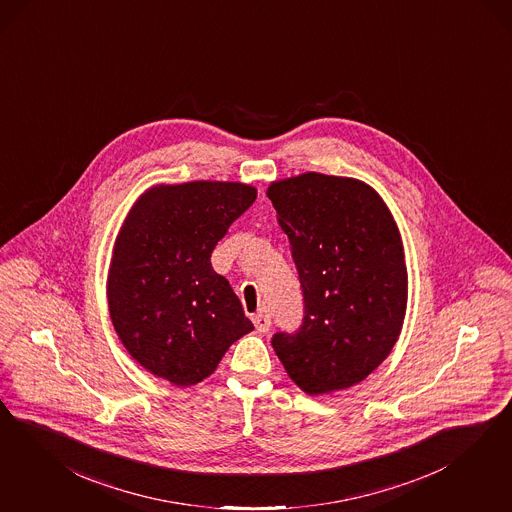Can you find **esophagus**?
Here are the masks:
<instances>
[{"label": "esophagus", "mask_w": 512, "mask_h": 512, "mask_svg": "<svg viewBox=\"0 0 512 512\" xmlns=\"http://www.w3.org/2000/svg\"><path fill=\"white\" fill-rule=\"evenodd\" d=\"M252 322H254L256 330L262 331V333H267L269 328H271V316H269L267 311H260V313L252 318Z\"/></svg>", "instance_id": "34e87169"}]
</instances>
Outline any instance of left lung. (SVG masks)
<instances>
[{"label":"left lung","instance_id":"obj_1","mask_svg":"<svg viewBox=\"0 0 512 512\" xmlns=\"http://www.w3.org/2000/svg\"><path fill=\"white\" fill-rule=\"evenodd\" d=\"M303 290V322L273 335L288 377L309 396L350 388L388 358L407 309L394 216L362 181L303 173L267 188Z\"/></svg>","mask_w":512,"mask_h":512}]
</instances>
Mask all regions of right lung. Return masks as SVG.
I'll list each match as a JSON object with an SVG mask.
<instances>
[{"label":"right lung","instance_id":"add662e5","mask_svg":"<svg viewBox=\"0 0 512 512\" xmlns=\"http://www.w3.org/2000/svg\"><path fill=\"white\" fill-rule=\"evenodd\" d=\"M256 199L241 182L160 184L135 201L116 237L107 279L122 345L152 375L192 386L254 330L211 254Z\"/></svg>","mask_w":512,"mask_h":512}]
</instances>
